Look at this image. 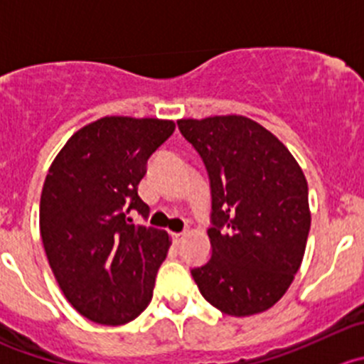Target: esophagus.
Returning <instances> with one entry per match:
<instances>
[{"label":"esophagus","mask_w":364,"mask_h":364,"mask_svg":"<svg viewBox=\"0 0 364 364\" xmlns=\"http://www.w3.org/2000/svg\"><path fill=\"white\" fill-rule=\"evenodd\" d=\"M185 235L186 232H174V235H172V242H174L176 245H179V243L183 242V238H185Z\"/></svg>","instance_id":"1"}]
</instances>
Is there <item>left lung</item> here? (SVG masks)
Returning a JSON list of instances; mask_svg holds the SVG:
<instances>
[{"label": "left lung", "instance_id": "8db88e82", "mask_svg": "<svg viewBox=\"0 0 364 364\" xmlns=\"http://www.w3.org/2000/svg\"><path fill=\"white\" fill-rule=\"evenodd\" d=\"M211 188V257L192 268L203 297L231 316L267 311L290 288L311 228L308 181L290 151L243 115L178 121Z\"/></svg>", "mask_w": 364, "mask_h": 364}]
</instances>
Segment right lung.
I'll list each match as a JSON object with an SVG mask.
<instances>
[{
  "instance_id": "right-lung-1",
  "label": "right lung",
  "mask_w": 364,
  "mask_h": 364,
  "mask_svg": "<svg viewBox=\"0 0 364 364\" xmlns=\"http://www.w3.org/2000/svg\"><path fill=\"white\" fill-rule=\"evenodd\" d=\"M174 129L161 119L103 117L74 133L49 167L41 196L46 256L67 301L92 322L128 323L153 299L171 240L128 213L149 217L139 183Z\"/></svg>"
}]
</instances>
